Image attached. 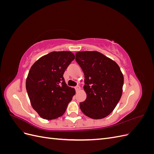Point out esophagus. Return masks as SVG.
<instances>
[{
	"instance_id": "esophagus-1",
	"label": "esophagus",
	"mask_w": 154,
	"mask_h": 154,
	"mask_svg": "<svg viewBox=\"0 0 154 154\" xmlns=\"http://www.w3.org/2000/svg\"><path fill=\"white\" fill-rule=\"evenodd\" d=\"M75 89H76V92H78L79 91H80V90L81 89V87H80V86L78 85V86H76V87H75Z\"/></svg>"
}]
</instances>
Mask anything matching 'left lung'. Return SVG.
Returning a JSON list of instances; mask_svg holds the SVG:
<instances>
[{
  "label": "left lung",
  "mask_w": 154,
  "mask_h": 154,
  "mask_svg": "<svg viewBox=\"0 0 154 154\" xmlns=\"http://www.w3.org/2000/svg\"><path fill=\"white\" fill-rule=\"evenodd\" d=\"M76 60L85 75L87 97L80 103L88 118L102 119L114 110L123 92L124 78L118 65L97 51H80Z\"/></svg>",
  "instance_id": "8db88e82"
}]
</instances>
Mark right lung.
<instances>
[{"label":"right lung","instance_id":"add662e5","mask_svg":"<svg viewBox=\"0 0 154 154\" xmlns=\"http://www.w3.org/2000/svg\"><path fill=\"white\" fill-rule=\"evenodd\" d=\"M74 58L71 51H53L31 66L26 78V90L32 109L43 119L62 116L75 94V89L67 86L63 77Z\"/></svg>","mask_w":154,"mask_h":154}]
</instances>
